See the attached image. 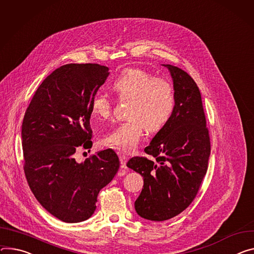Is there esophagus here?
Masks as SVG:
<instances>
[{"instance_id":"34e87169","label":"esophagus","mask_w":254,"mask_h":254,"mask_svg":"<svg viewBox=\"0 0 254 254\" xmlns=\"http://www.w3.org/2000/svg\"><path fill=\"white\" fill-rule=\"evenodd\" d=\"M120 161H121V164L123 167L126 166L127 164V158L126 155H123V154H120Z\"/></svg>"}]
</instances>
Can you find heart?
Masks as SVG:
<instances>
[{
  "instance_id": "obj_1",
  "label": "heart",
  "mask_w": 254,
  "mask_h": 254,
  "mask_svg": "<svg viewBox=\"0 0 254 254\" xmlns=\"http://www.w3.org/2000/svg\"><path fill=\"white\" fill-rule=\"evenodd\" d=\"M122 100L128 99L127 120L104 135L100 144L123 153L132 151L147 128L150 132L162 129L172 118L175 108V93L172 84L155 77L143 68L130 67L122 72L111 85ZM112 105L103 93H97L91 102L95 118L108 119Z\"/></svg>"
}]
</instances>
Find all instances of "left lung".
<instances>
[{
	"mask_svg": "<svg viewBox=\"0 0 254 254\" xmlns=\"http://www.w3.org/2000/svg\"><path fill=\"white\" fill-rule=\"evenodd\" d=\"M163 65L173 80L172 118L145 148L155 159L132 157L127 164L144 178L142 192L134 201L135 212L157 222L179 215L192 202L211 154L209 129L196 83L181 68Z\"/></svg>",
	"mask_w": 254,
	"mask_h": 254,
	"instance_id": "8db88e82",
	"label": "left lung"
}]
</instances>
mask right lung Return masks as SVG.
<instances>
[{"label":"right lung","instance_id":"1","mask_svg":"<svg viewBox=\"0 0 254 254\" xmlns=\"http://www.w3.org/2000/svg\"><path fill=\"white\" fill-rule=\"evenodd\" d=\"M109 68L67 64L40 84L22 124L24 172L39 203L59 220L78 223L96 209L97 195L120 168L111 149L78 163L79 148L92 147L91 102Z\"/></svg>","mask_w":254,"mask_h":254}]
</instances>
